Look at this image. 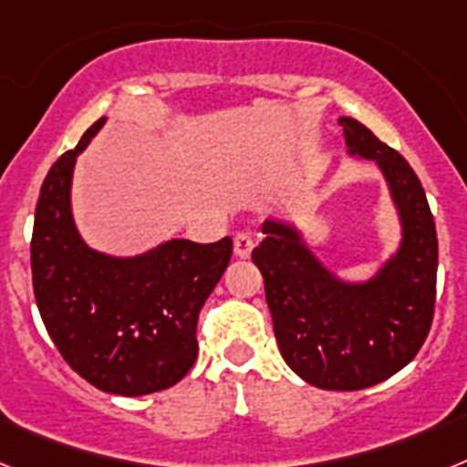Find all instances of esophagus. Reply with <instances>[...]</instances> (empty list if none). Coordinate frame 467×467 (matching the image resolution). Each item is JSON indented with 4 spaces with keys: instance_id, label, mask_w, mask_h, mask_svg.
Wrapping results in <instances>:
<instances>
[{
    "instance_id": "esophagus-1",
    "label": "esophagus",
    "mask_w": 467,
    "mask_h": 467,
    "mask_svg": "<svg viewBox=\"0 0 467 467\" xmlns=\"http://www.w3.org/2000/svg\"><path fill=\"white\" fill-rule=\"evenodd\" d=\"M253 247L254 241L250 234H236V238H234V253H236V257L247 259L253 254Z\"/></svg>"
}]
</instances>
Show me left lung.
Instances as JSON below:
<instances>
[{
    "label": "left lung",
    "mask_w": 467,
    "mask_h": 467,
    "mask_svg": "<svg viewBox=\"0 0 467 467\" xmlns=\"http://www.w3.org/2000/svg\"><path fill=\"white\" fill-rule=\"evenodd\" d=\"M350 156L374 161L398 210L402 238L372 278L334 275L295 224L266 220L253 250L264 275L280 356L323 390H362L410 365L435 313L437 231L419 177L360 121L339 119Z\"/></svg>",
    "instance_id": "left-lung-1"
}]
</instances>
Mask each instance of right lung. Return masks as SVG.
I'll list each match as a JSON object with an SVG mask.
<instances>
[{
    "instance_id": "obj_1",
    "label": "right lung",
    "mask_w": 467,
    "mask_h": 467,
    "mask_svg": "<svg viewBox=\"0 0 467 467\" xmlns=\"http://www.w3.org/2000/svg\"><path fill=\"white\" fill-rule=\"evenodd\" d=\"M105 126L95 121L41 184L32 231V285L41 320L74 372L111 395L175 386L198 356L196 323L229 266L234 243H161L135 257L88 247L72 217L77 156Z\"/></svg>"
}]
</instances>
